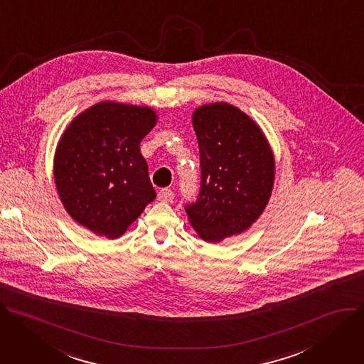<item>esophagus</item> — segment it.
Here are the masks:
<instances>
[{"label": "esophagus", "mask_w": 364, "mask_h": 364, "mask_svg": "<svg viewBox=\"0 0 364 364\" xmlns=\"http://www.w3.org/2000/svg\"><path fill=\"white\" fill-rule=\"evenodd\" d=\"M173 198H175V193H173V191H171V189H160L159 192H157V199L159 200H164V203H172L173 200Z\"/></svg>", "instance_id": "1"}]
</instances>
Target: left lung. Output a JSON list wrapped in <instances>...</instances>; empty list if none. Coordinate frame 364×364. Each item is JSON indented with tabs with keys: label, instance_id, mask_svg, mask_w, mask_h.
Masks as SVG:
<instances>
[{
	"label": "left lung",
	"instance_id": "1",
	"mask_svg": "<svg viewBox=\"0 0 364 364\" xmlns=\"http://www.w3.org/2000/svg\"><path fill=\"white\" fill-rule=\"evenodd\" d=\"M200 157V191L186 214L208 243L247 231L263 214L274 183V154L256 121L228 102L192 114Z\"/></svg>",
	"mask_w": 364,
	"mask_h": 364
}]
</instances>
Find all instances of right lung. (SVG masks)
Segmentation results:
<instances>
[{
	"label": "right lung",
	"mask_w": 364,
	"mask_h": 364,
	"mask_svg": "<svg viewBox=\"0 0 364 364\" xmlns=\"http://www.w3.org/2000/svg\"><path fill=\"white\" fill-rule=\"evenodd\" d=\"M150 107L101 101L63 132L53 176L66 213L87 230L118 238L156 198L140 141L156 126Z\"/></svg>",
	"instance_id": "add662e5"
}]
</instances>
